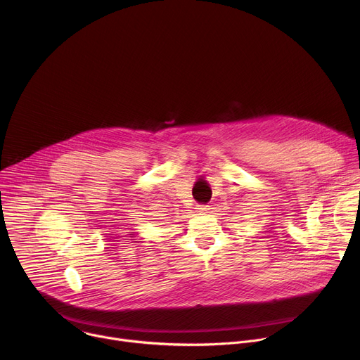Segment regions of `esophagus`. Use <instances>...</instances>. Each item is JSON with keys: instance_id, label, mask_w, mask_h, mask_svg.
<instances>
[{"instance_id": "esophagus-1", "label": "esophagus", "mask_w": 360, "mask_h": 360, "mask_svg": "<svg viewBox=\"0 0 360 360\" xmlns=\"http://www.w3.org/2000/svg\"><path fill=\"white\" fill-rule=\"evenodd\" d=\"M198 212H200V214H208V212H210V207H207V205H202V207L198 208Z\"/></svg>"}]
</instances>
